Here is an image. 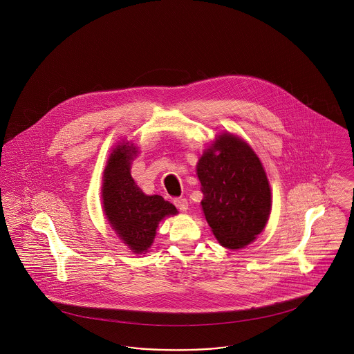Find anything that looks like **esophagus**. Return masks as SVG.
<instances>
[{
    "label": "esophagus",
    "mask_w": 354,
    "mask_h": 354,
    "mask_svg": "<svg viewBox=\"0 0 354 354\" xmlns=\"http://www.w3.org/2000/svg\"><path fill=\"white\" fill-rule=\"evenodd\" d=\"M174 204L180 209V211H187L188 208V202L185 198H176L174 199Z\"/></svg>",
    "instance_id": "obj_1"
}]
</instances>
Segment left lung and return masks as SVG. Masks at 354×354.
Segmentation results:
<instances>
[{
	"label": "left lung",
	"mask_w": 354,
	"mask_h": 354,
	"mask_svg": "<svg viewBox=\"0 0 354 354\" xmlns=\"http://www.w3.org/2000/svg\"><path fill=\"white\" fill-rule=\"evenodd\" d=\"M196 171L203 212L220 244L230 250L248 245L270 212V183L256 153L234 135H220L203 153Z\"/></svg>",
	"instance_id": "left-lung-1"
}]
</instances>
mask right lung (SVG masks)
<instances>
[{
	"instance_id": "1",
	"label": "right lung",
	"mask_w": 354,
	"mask_h": 354,
	"mask_svg": "<svg viewBox=\"0 0 354 354\" xmlns=\"http://www.w3.org/2000/svg\"><path fill=\"white\" fill-rule=\"evenodd\" d=\"M133 146L120 145L111 152L103 175L102 199L107 219L124 244L135 253L146 252L159 221L176 215L174 204L159 195L147 196L130 175Z\"/></svg>"
}]
</instances>
